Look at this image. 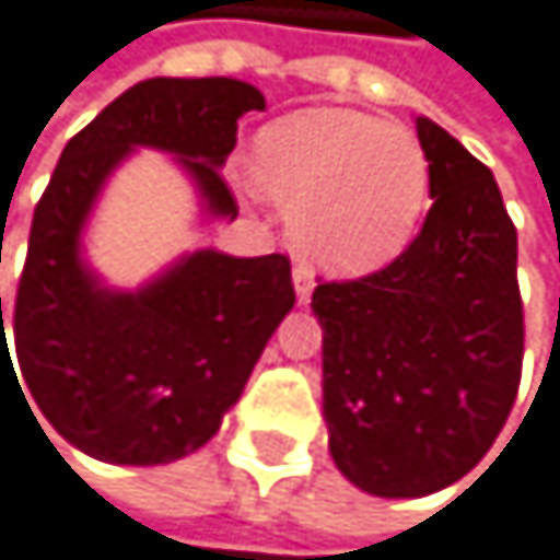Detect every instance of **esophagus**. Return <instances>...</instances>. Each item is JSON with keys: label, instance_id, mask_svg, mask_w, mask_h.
<instances>
[{"label": "esophagus", "instance_id": "esophagus-1", "mask_svg": "<svg viewBox=\"0 0 560 560\" xmlns=\"http://www.w3.org/2000/svg\"><path fill=\"white\" fill-rule=\"evenodd\" d=\"M292 282H295V295H299V302L305 305V302L312 299V289H315V278H312V271H308L305 265H295V271H292Z\"/></svg>", "mask_w": 560, "mask_h": 560}]
</instances>
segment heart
Instances as JSON below:
<instances>
[{
	"mask_svg": "<svg viewBox=\"0 0 560 560\" xmlns=\"http://www.w3.org/2000/svg\"><path fill=\"white\" fill-rule=\"evenodd\" d=\"M252 174L289 208L292 245L336 275L393 261L417 234L430 195V161L410 130L332 106L268 124Z\"/></svg>",
	"mask_w": 560,
	"mask_h": 560,
	"instance_id": "heart-1",
	"label": "heart"
}]
</instances>
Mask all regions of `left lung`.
Segmentation results:
<instances>
[{"mask_svg": "<svg viewBox=\"0 0 560 560\" xmlns=\"http://www.w3.org/2000/svg\"><path fill=\"white\" fill-rule=\"evenodd\" d=\"M433 208L386 268L322 282V413L346 480L376 498H427L467 477L521 386L517 231L470 150L417 117Z\"/></svg>", "mask_w": 560, "mask_h": 560, "instance_id": "left-lung-1", "label": "left lung"}]
</instances>
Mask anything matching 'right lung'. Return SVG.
Returning <instances> with one entry per match:
<instances>
[{
  "label": "right lung",
  "mask_w": 560,
  "mask_h": 560,
  "mask_svg": "<svg viewBox=\"0 0 560 560\" xmlns=\"http://www.w3.org/2000/svg\"><path fill=\"white\" fill-rule=\"evenodd\" d=\"M248 110H265L261 90L231 77L143 80L62 147L36 205L12 308L19 373L49 427L96 460L154 467L201 450L295 305L285 255L201 248L137 292L106 289L80 255L106 177L137 147L174 154L211 218H238L221 167Z\"/></svg>",
  "instance_id": "1"
}]
</instances>
